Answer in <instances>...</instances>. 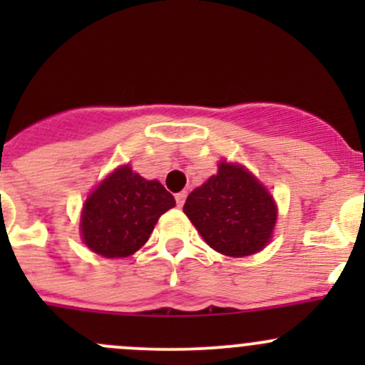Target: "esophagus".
I'll return each instance as SVG.
<instances>
[{
    "mask_svg": "<svg viewBox=\"0 0 365 365\" xmlns=\"http://www.w3.org/2000/svg\"><path fill=\"white\" fill-rule=\"evenodd\" d=\"M175 200H176V205H178L180 208H182L183 203H185V200H187V190H182V192L176 194Z\"/></svg>",
    "mask_w": 365,
    "mask_h": 365,
    "instance_id": "obj_1",
    "label": "esophagus"
}]
</instances>
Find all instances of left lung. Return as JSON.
Wrapping results in <instances>:
<instances>
[{
  "mask_svg": "<svg viewBox=\"0 0 365 365\" xmlns=\"http://www.w3.org/2000/svg\"><path fill=\"white\" fill-rule=\"evenodd\" d=\"M183 212L213 251L231 257L264 249L277 220V206L263 183L247 168L226 160L189 194Z\"/></svg>",
  "mask_w": 365,
  "mask_h": 365,
  "instance_id": "left-lung-1",
  "label": "left lung"
}]
</instances>
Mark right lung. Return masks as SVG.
<instances>
[{
  "label": "right lung",
  "instance_id": "1",
  "mask_svg": "<svg viewBox=\"0 0 365 365\" xmlns=\"http://www.w3.org/2000/svg\"><path fill=\"white\" fill-rule=\"evenodd\" d=\"M175 197L159 180H146L128 164L116 168L88 196L81 213V238L104 257H127L148 242Z\"/></svg>",
  "mask_w": 365,
  "mask_h": 365
}]
</instances>
